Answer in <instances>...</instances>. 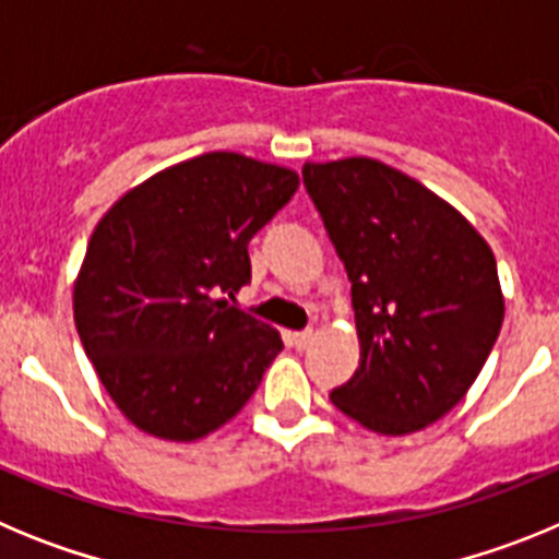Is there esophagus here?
<instances>
[{"mask_svg":"<svg viewBox=\"0 0 559 559\" xmlns=\"http://www.w3.org/2000/svg\"><path fill=\"white\" fill-rule=\"evenodd\" d=\"M316 341V333L313 330H302V333H294L290 335V344H294L296 349H308L310 344Z\"/></svg>","mask_w":559,"mask_h":559,"instance_id":"obj_1","label":"esophagus"}]
</instances>
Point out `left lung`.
Here are the masks:
<instances>
[{"label":"left lung","mask_w":559,"mask_h":559,"mask_svg":"<svg viewBox=\"0 0 559 559\" xmlns=\"http://www.w3.org/2000/svg\"><path fill=\"white\" fill-rule=\"evenodd\" d=\"M302 179L353 283L360 364L330 400L383 437L445 417L481 372L503 322L490 243L406 173L349 156Z\"/></svg>","instance_id":"left-lung-1"}]
</instances>
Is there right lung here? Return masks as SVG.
Segmentation results:
<instances>
[{
    "label": "right lung",
    "instance_id": "add662e5",
    "mask_svg": "<svg viewBox=\"0 0 559 559\" xmlns=\"http://www.w3.org/2000/svg\"><path fill=\"white\" fill-rule=\"evenodd\" d=\"M296 187L290 167L212 151L153 173L97 221L72 310L131 426L195 442L257 392L283 338L229 299L251 280L249 240Z\"/></svg>",
    "mask_w": 559,
    "mask_h": 559
}]
</instances>
